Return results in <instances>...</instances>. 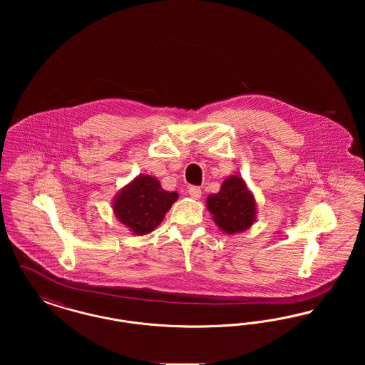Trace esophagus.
Wrapping results in <instances>:
<instances>
[{
	"instance_id": "1",
	"label": "esophagus",
	"mask_w": 365,
	"mask_h": 365,
	"mask_svg": "<svg viewBox=\"0 0 365 365\" xmlns=\"http://www.w3.org/2000/svg\"><path fill=\"white\" fill-rule=\"evenodd\" d=\"M189 194H190L191 198H194V200H200V198H201L202 191H201L200 187H197V186H191L190 189H189Z\"/></svg>"
}]
</instances>
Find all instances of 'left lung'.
<instances>
[{"label":"left lung","mask_w":365,"mask_h":365,"mask_svg":"<svg viewBox=\"0 0 365 365\" xmlns=\"http://www.w3.org/2000/svg\"><path fill=\"white\" fill-rule=\"evenodd\" d=\"M256 198L240 175L225 179L220 191L207 198L213 222L228 235L242 232L256 220Z\"/></svg>","instance_id":"left-lung-1"}]
</instances>
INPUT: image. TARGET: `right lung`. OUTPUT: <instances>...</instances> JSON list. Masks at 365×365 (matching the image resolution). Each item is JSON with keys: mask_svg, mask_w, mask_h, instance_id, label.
<instances>
[{"mask_svg": "<svg viewBox=\"0 0 365 365\" xmlns=\"http://www.w3.org/2000/svg\"><path fill=\"white\" fill-rule=\"evenodd\" d=\"M176 200V191L164 190L156 178L140 174L115 195L112 208L133 234L146 235L163 222Z\"/></svg>", "mask_w": 365, "mask_h": 365, "instance_id": "1", "label": "right lung"}]
</instances>
